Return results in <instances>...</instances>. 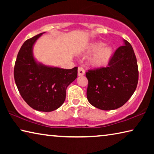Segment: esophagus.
Wrapping results in <instances>:
<instances>
[{
	"label": "esophagus",
	"mask_w": 154,
	"mask_h": 154,
	"mask_svg": "<svg viewBox=\"0 0 154 154\" xmlns=\"http://www.w3.org/2000/svg\"><path fill=\"white\" fill-rule=\"evenodd\" d=\"M85 75V71L82 67L78 68V76H83Z\"/></svg>",
	"instance_id": "1"
}]
</instances>
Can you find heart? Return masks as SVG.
Instances as JSON below:
<instances>
[{"label":"heart","instance_id":"heart-1","mask_svg":"<svg viewBox=\"0 0 154 154\" xmlns=\"http://www.w3.org/2000/svg\"><path fill=\"white\" fill-rule=\"evenodd\" d=\"M88 54H92L88 59L91 66L103 68L106 66L111 61L114 54V49L110 45H105L103 41H93L86 48Z\"/></svg>","mask_w":154,"mask_h":154}]
</instances>
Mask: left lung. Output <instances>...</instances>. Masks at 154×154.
I'll return each instance as SVG.
<instances>
[{"label": "left lung", "mask_w": 154, "mask_h": 154, "mask_svg": "<svg viewBox=\"0 0 154 154\" xmlns=\"http://www.w3.org/2000/svg\"><path fill=\"white\" fill-rule=\"evenodd\" d=\"M113 54L108 66L89 70L87 98L101 110L109 111L123 106L136 90L139 71L133 48L126 40Z\"/></svg>", "instance_id": "8db88e82"}]
</instances>
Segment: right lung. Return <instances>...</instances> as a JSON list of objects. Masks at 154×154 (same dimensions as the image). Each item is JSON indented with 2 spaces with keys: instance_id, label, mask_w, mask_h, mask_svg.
<instances>
[{
  "instance_id": "1",
  "label": "right lung",
  "mask_w": 154,
  "mask_h": 154,
  "mask_svg": "<svg viewBox=\"0 0 154 154\" xmlns=\"http://www.w3.org/2000/svg\"><path fill=\"white\" fill-rule=\"evenodd\" d=\"M45 32L26 40L21 47L15 64L14 79L21 96L30 107L50 112L64 103L67 87L77 77V67L64 69L48 66L35 58L33 47Z\"/></svg>"
}]
</instances>
